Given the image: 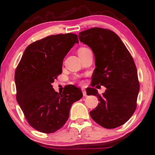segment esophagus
<instances>
[{"mask_svg": "<svg viewBox=\"0 0 155 155\" xmlns=\"http://www.w3.org/2000/svg\"><path fill=\"white\" fill-rule=\"evenodd\" d=\"M82 91L83 95H84V96H86V95H87V92H86V90L84 89V88H82Z\"/></svg>", "mask_w": 155, "mask_h": 155, "instance_id": "34e87169", "label": "esophagus"}]
</instances>
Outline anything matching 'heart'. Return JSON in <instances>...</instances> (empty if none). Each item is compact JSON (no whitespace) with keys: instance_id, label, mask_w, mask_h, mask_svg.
<instances>
[{"instance_id":"heart-1","label":"heart","mask_w":155,"mask_h":155,"mask_svg":"<svg viewBox=\"0 0 155 155\" xmlns=\"http://www.w3.org/2000/svg\"><path fill=\"white\" fill-rule=\"evenodd\" d=\"M88 49V48H86V47H81L79 49H78V54H80V53H82L83 51H84Z\"/></svg>"}]
</instances>
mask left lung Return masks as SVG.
Returning <instances> with one entry per match:
<instances>
[{"label":"left lung","instance_id":"1","mask_svg":"<svg viewBox=\"0 0 155 155\" xmlns=\"http://www.w3.org/2000/svg\"><path fill=\"white\" fill-rule=\"evenodd\" d=\"M78 36L95 55L91 87L106 88L102 95L94 88L87 89L88 95L97 96L100 101L90 112L91 118L105 128L119 127L137 108L139 82L133 58L120 37L110 29L93 27L80 32Z\"/></svg>","mask_w":155,"mask_h":155}]
</instances>
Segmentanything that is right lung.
Wrapping results in <instances>:
<instances>
[{
    "instance_id": "1",
    "label": "right lung",
    "mask_w": 155,
    "mask_h": 155,
    "mask_svg": "<svg viewBox=\"0 0 155 155\" xmlns=\"http://www.w3.org/2000/svg\"><path fill=\"white\" fill-rule=\"evenodd\" d=\"M72 33L49 35L32 42L25 50L15 71L16 100L30 126L44 133L62 128L73 102L82 97L75 86L57 93L51 84L62 73L63 59L78 43Z\"/></svg>"
}]
</instances>
